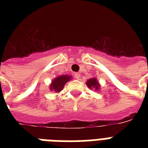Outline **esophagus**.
I'll return each mask as SVG.
<instances>
[{
    "mask_svg": "<svg viewBox=\"0 0 148 148\" xmlns=\"http://www.w3.org/2000/svg\"><path fill=\"white\" fill-rule=\"evenodd\" d=\"M74 77H75L76 79L80 78V74H79V73H74Z\"/></svg>",
    "mask_w": 148,
    "mask_h": 148,
    "instance_id": "obj_1",
    "label": "esophagus"
}]
</instances>
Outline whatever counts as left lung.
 I'll use <instances>...</instances> for the list:
<instances>
[{
    "label": "left lung",
    "instance_id": "left-lung-1",
    "mask_svg": "<svg viewBox=\"0 0 148 148\" xmlns=\"http://www.w3.org/2000/svg\"><path fill=\"white\" fill-rule=\"evenodd\" d=\"M86 84L88 85L89 88L95 89V90H99V88H100V84L98 83L96 77H93V78H90L89 80H88V81L86 82Z\"/></svg>",
    "mask_w": 148,
    "mask_h": 148
}]
</instances>
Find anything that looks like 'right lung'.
Segmentation results:
<instances>
[{"label": "right lung", "mask_w": 148, "mask_h": 148, "mask_svg": "<svg viewBox=\"0 0 148 148\" xmlns=\"http://www.w3.org/2000/svg\"><path fill=\"white\" fill-rule=\"evenodd\" d=\"M72 77L71 75H60L53 79L50 86V90L54 92H60L63 90L65 84L71 81Z\"/></svg>", "instance_id": "1"}]
</instances>
